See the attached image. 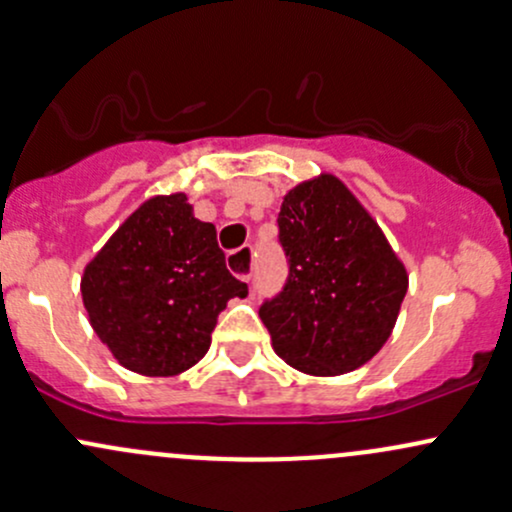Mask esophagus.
I'll list each match as a JSON object with an SVG mask.
<instances>
[{"label":"esophagus","instance_id":"esophagus-1","mask_svg":"<svg viewBox=\"0 0 512 512\" xmlns=\"http://www.w3.org/2000/svg\"><path fill=\"white\" fill-rule=\"evenodd\" d=\"M227 266L236 278L251 280V271H254V246H241V249L232 251L227 256Z\"/></svg>","mask_w":512,"mask_h":512}]
</instances>
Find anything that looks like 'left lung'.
<instances>
[{"label":"left lung","instance_id":"8db88e82","mask_svg":"<svg viewBox=\"0 0 512 512\" xmlns=\"http://www.w3.org/2000/svg\"><path fill=\"white\" fill-rule=\"evenodd\" d=\"M278 241L288 280L258 310L285 364L339 376L381 351L408 293V273L381 227L334 175L283 197Z\"/></svg>","mask_w":512,"mask_h":512}]
</instances>
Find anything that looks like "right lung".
Masks as SVG:
<instances>
[{
	"label": "right lung",
	"instance_id": "right-lung-1",
	"mask_svg": "<svg viewBox=\"0 0 512 512\" xmlns=\"http://www.w3.org/2000/svg\"><path fill=\"white\" fill-rule=\"evenodd\" d=\"M92 329L124 368L175 376L207 354L219 312L249 288L227 271L217 229L183 192L146 200L82 273Z\"/></svg>",
	"mask_w": 512,
	"mask_h": 512
}]
</instances>
